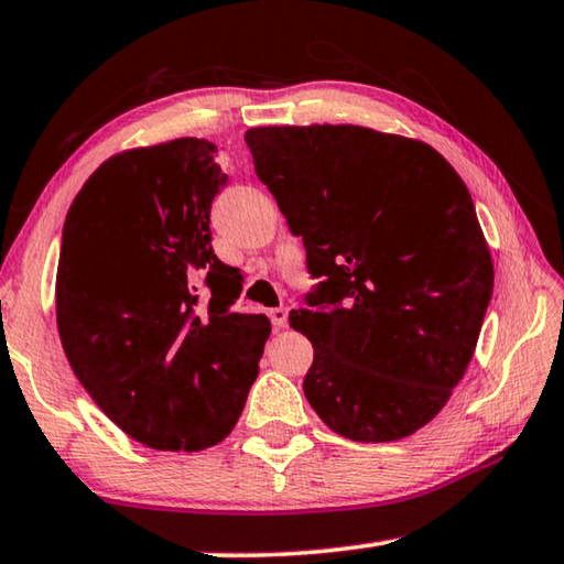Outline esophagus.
<instances>
[{
    "mask_svg": "<svg viewBox=\"0 0 564 564\" xmlns=\"http://www.w3.org/2000/svg\"><path fill=\"white\" fill-rule=\"evenodd\" d=\"M269 316H271V323L275 328L289 326V308H285V305H281V308H271Z\"/></svg>",
    "mask_w": 564,
    "mask_h": 564,
    "instance_id": "obj_1",
    "label": "esophagus"
}]
</instances>
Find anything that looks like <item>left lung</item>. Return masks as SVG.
Returning a JSON list of instances; mask_svg holds the SVG:
<instances>
[{
    "instance_id": "obj_1",
    "label": "left lung",
    "mask_w": 564,
    "mask_h": 564,
    "mask_svg": "<svg viewBox=\"0 0 564 564\" xmlns=\"http://www.w3.org/2000/svg\"><path fill=\"white\" fill-rule=\"evenodd\" d=\"M259 176L323 279L291 313L313 343L311 408L356 443H393L441 413L492 295L470 191L425 141L352 123L246 131Z\"/></svg>"
}]
</instances>
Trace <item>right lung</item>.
I'll list each match as a JSON object with an SVG mask.
<instances>
[{"mask_svg":"<svg viewBox=\"0 0 564 564\" xmlns=\"http://www.w3.org/2000/svg\"><path fill=\"white\" fill-rule=\"evenodd\" d=\"M214 154L194 137L121 151L64 221L66 360L111 423L154 451L196 453L234 431L271 333L261 313H231L241 275L212 248V204L228 178Z\"/></svg>","mask_w":564,"mask_h":564,"instance_id":"add662e5","label":"right lung"}]
</instances>
